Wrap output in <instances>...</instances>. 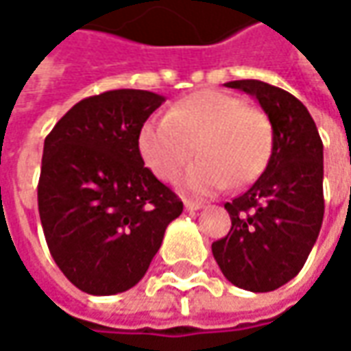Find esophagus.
I'll list each match as a JSON object with an SVG mask.
<instances>
[{"mask_svg": "<svg viewBox=\"0 0 351 351\" xmlns=\"http://www.w3.org/2000/svg\"><path fill=\"white\" fill-rule=\"evenodd\" d=\"M184 208H186L189 212H196V210L204 208V204H200V202H192V200H184Z\"/></svg>", "mask_w": 351, "mask_h": 351, "instance_id": "34e87169", "label": "esophagus"}]
</instances>
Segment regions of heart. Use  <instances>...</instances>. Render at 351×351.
Wrapping results in <instances>:
<instances>
[{
	"label": "heart",
	"instance_id": "1",
	"mask_svg": "<svg viewBox=\"0 0 351 351\" xmlns=\"http://www.w3.org/2000/svg\"><path fill=\"white\" fill-rule=\"evenodd\" d=\"M273 130L261 110L220 90H200L178 99L165 119L147 121L139 151L147 167L165 182H175L196 153L184 186L212 194L241 186L263 173L271 157Z\"/></svg>",
	"mask_w": 351,
	"mask_h": 351
}]
</instances>
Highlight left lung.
Instances as JSON below:
<instances>
[{"label": "left lung", "mask_w": 351, "mask_h": 351, "mask_svg": "<svg viewBox=\"0 0 351 351\" xmlns=\"http://www.w3.org/2000/svg\"><path fill=\"white\" fill-rule=\"evenodd\" d=\"M226 86L259 101L271 121L273 149L252 189L223 204L232 228L212 243V253L232 285L269 293L297 277L316 243L324 218V147L293 94L261 80Z\"/></svg>", "instance_id": "left-lung-1"}]
</instances>
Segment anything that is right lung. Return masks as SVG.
Masks as SVG:
<instances>
[{
    "mask_svg": "<svg viewBox=\"0 0 351 351\" xmlns=\"http://www.w3.org/2000/svg\"><path fill=\"white\" fill-rule=\"evenodd\" d=\"M165 96L110 90L80 99L45 139L38 216L54 263L88 295L143 279L182 202L143 162L139 131Z\"/></svg>",
    "mask_w": 351,
    "mask_h": 351,
    "instance_id": "add662e5",
    "label": "right lung"
}]
</instances>
